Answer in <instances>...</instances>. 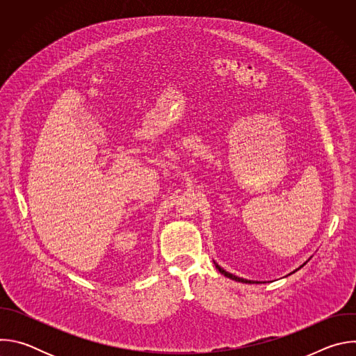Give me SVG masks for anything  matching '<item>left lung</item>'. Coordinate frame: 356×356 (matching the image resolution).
Listing matches in <instances>:
<instances>
[{"label":"left lung","mask_w":356,"mask_h":356,"mask_svg":"<svg viewBox=\"0 0 356 356\" xmlns=\"http://www.w3.org/2000/svg\"><path fill=\"white\" fill-rule=\"evenodd\" d=\"M309 261H310V259H309ZM309 261H306V262H304V264H302V265H301V266H298V268H297V269H296V270H293V272H291V273H294V272H297V270H298V269H301V268H302V266H304V265H306V264H307V262H309ZM214 264H216V268H217V269H218V270H220V273H221V275H224V276H225V277H228V279H232V280H235V282H241V283H248V284H253V283H257V284H258V283H262V282H258V280H248V279H243V277H239V276H235V275H232V273H229V272H227V270H225V269H222V268H221V266H220V265H218V264H217V262H216V261H214ZM291 273H289V275H287V276H290V275H291ZM264 283H266V282H264Z\"/></svg>","instance_id":"obj_1"}]
</instances>
